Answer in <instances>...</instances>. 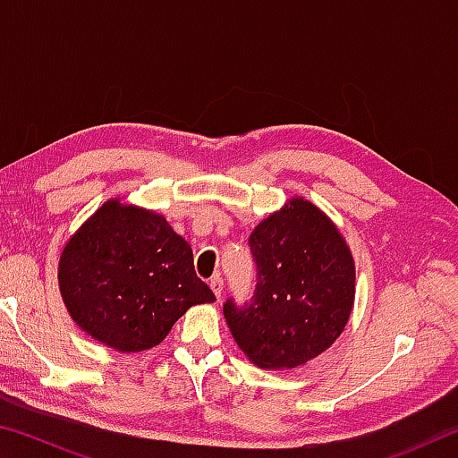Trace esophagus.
<instances>
[{"mask_svg":"<svg viewBox=\"0 0 458 458\" xmlns=\"http://www.w3.org/2000/svg\"><path fill=\"white\" fill-rule=\"evenodd\" d=\"M210 289L214 291V294H216V297H222V291H224V281H222V278L218 276V275H216V276H212L210 278Z\"/></svg>","mask_w":458,"mask_h":458,"instance_id":"34e87169","label":"esophagus"}]
</instances>
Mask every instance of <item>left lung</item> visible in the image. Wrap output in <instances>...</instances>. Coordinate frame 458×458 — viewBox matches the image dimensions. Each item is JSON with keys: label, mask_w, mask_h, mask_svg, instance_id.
Segmentation results:
<instances>
[{"label": "left lung", "mask_w": 458, "mask_h": 458, "mask_svg": "<svg viewBox=\"0 0 458 458\" xmlns=\"http://www.w3.org/2000/svg\"><path fill=\"white\" fill-rule=\"evenodd\" d=\"M257 289L224 317L240 350L259 368L291 369L317 358L350 319L355 267L350 246L327 216L303 198L289 199L252 230Z\"/></svg>", "instance_id": "left-lung-1"}]
</instances>
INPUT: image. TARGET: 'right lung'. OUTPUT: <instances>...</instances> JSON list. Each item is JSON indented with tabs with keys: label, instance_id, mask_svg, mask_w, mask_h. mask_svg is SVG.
<instances>
[{
	"label": "right lung",
	"instance_id": "right-lung-1",
	"mask_svg": "<svg viewBox=\"0 0 458 458\" xmlns=\"http://www.w3.org/2000/svg\"><path fill=\"white\" fill-rule=\"evenodd\" d=\"M68 313L117 352L159 345L193 305L214 303L193 252L161 214L105 201L68 240L58 262Z\"/></svg>",
	"mask_w": 458,
	"mask_h": 458
}]
</instances>
